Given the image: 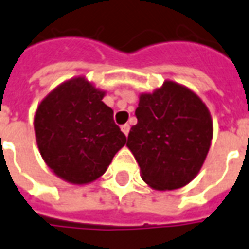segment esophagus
Returning <instances> with one entry per match:
<instances>
[{
    "mask_svg": "<svg viewBox=\"0 0 249 249\" xmlns=\"http://www.w3.org/2000/svg\"><path fill=\"white\" fill-rule=\"evenodd\" d=\"M129 129H131V126H129V125H128V124L121 125V131L124 132L125 136H128V133H129Z\"/></svg>",
    "mask_w": 249,
    "mask_h": 249,
    "instance_id": "esophagus-1",
    "label": "esophagus"
}]
</instances>
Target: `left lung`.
Instances as JSON below:
<instances>
[{"instance_id":"8db88e82","label":"left lung","mask_w":249,"mask_h":249,"mask_svg":"<svg viewBox=\"0 0 249 249\" xmlns=\"http://www.w3.org/2000/svg\"><path fill=\"white\" fill-rule=\"evenodd\" d=\"M138 124L126 146L138 160L142 178L154 189L187 185L199 173L213 139L207 106L191 89L165 82L153 94H142Z\"/></svg>"}]
</instances>
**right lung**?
Returning <instances> with one entry per match:
<instances>
[{"instance_id":"add662e5","label":"right lung","mask_w":249,"mask_h":249,"mask_svg":"<svg viewBox=\"0 0 249 249\" xmlns=\"http://www.w3.org/2000/svg\"><path fill=\"white\" fill-rule=\"evenodd\" d=\"M103 96L84 77H75L54 89L35 113L40 155L54 174L71 184L101 177L126 143Z\"/></svg>"}]
</instances>
